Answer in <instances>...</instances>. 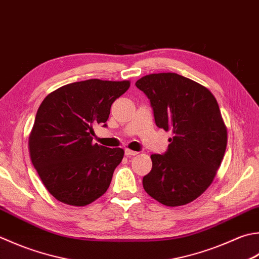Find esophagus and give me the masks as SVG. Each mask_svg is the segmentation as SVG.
<instances>
[{
	"label": "esophagus",
	"instance_id": "34e87169",
	"mask_svg": "<svg viewBox=\"0 0 259 259\" xmlns=\"http://www.w3.org/2000/svg\"><path fill=\"white\" fill-rule=\"evenodd\" d=\"M124 154H125V156H126V157H131V156H136V155H138V151H135V150H131V149H128V148H126V149L124 150Z\"/></svg>",
	"mask_w": 259,
	"mask_h": 259
}]
</instances>
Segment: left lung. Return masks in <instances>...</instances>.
Listing matches in <instances>:
<instances>
[{
    "mask_svg": "<svg viewBox=\"0 0 259 259\" xmlns=\"http://www.w3.org/2000/svg\"><path fill=\"white\" fill-rule=\"evenodd\" d=\"M136 86L150 100L156 125L173 133L166 153L150 156L144 189L167 206L190 203L211 185L225 156L227 126L214 95L175 73L146 75Z\"/></svg>",
    "mask_w": 259,
    "mask_h": 259,
    "instance_id": "obj_1",
    "label": "left lung"
}]
</instances>
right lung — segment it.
Listing matches in <instances>:
<instances>
[{
	"label": "right lung",
	"mask_w": 259,
	"mask_h": 259,
	"mask_svg": "<svg viewBox=\"0 0 259 259\" xmlns=\"http://www.w3.org/2000/svg\"><path fill=\"white\" fill-rule=\"evenodd\" d=\"M129 86V80H82L57 89L40 104L29 136V153L56 200L84 206L109 189L124 151L94 144L93 126H106L111 105Z\"/></svg>",
	"instance_id": "obj_1"
}]
</instances>
